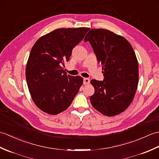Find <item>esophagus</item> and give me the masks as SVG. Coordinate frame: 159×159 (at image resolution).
<instances>
[{
  "label": "esophagus",
  "instance_id": "obj_1",
  "mask_svg": "<svg viewBox=\"0 0 159 159\" xmlns=\"http://www.w3.org/2000/svg\"><path fill=\"white\" fill-rule=\"evenodd\" d=\"M90 83V80L89 79H87V78H84L83 79V84L84 85H87Z\"/></svg>",
  "mask_w": 159,
  "mask_h": 159
}]
</instances>
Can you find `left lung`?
Returning <instances> with one entry per match:
<instances>
[{"instance_id":"left-lung-1","label":"left lung","mask_w":159,"mask_h":159,"mask_svg":"<svg viewBox=\"0 0 159 159\" xmlns=\"http://www.w3.org/2000/svg\"><path fill=\"white\" fill-rule=\"evenodd\" d=\"M84 41L92 45L104 77L102 81L91 80L95 89L91 104L104 116L122 113L133 101L139 80V64L133 47L122 36L103 29H92Z\"/></svg>"}]
</instances>
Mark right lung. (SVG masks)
I'll return each instance as SVG.
<instances>
[{"mask_svg": "<svg viewBox=\"0 0 159 159\" xmlns=\"http://www.w3.org/2000/svg\"><path fill=\"white\" fill-rule=\"evenodd\" d=\"M89 29H57L33 45L26 63V79L33 102L43 112H63L79 92L83 78L67 75L62 66Z\"/></svg>", "mask_w": 159, "mask_h": 159, "instance_id": "1", "label": "right lung"}]
</instances>
